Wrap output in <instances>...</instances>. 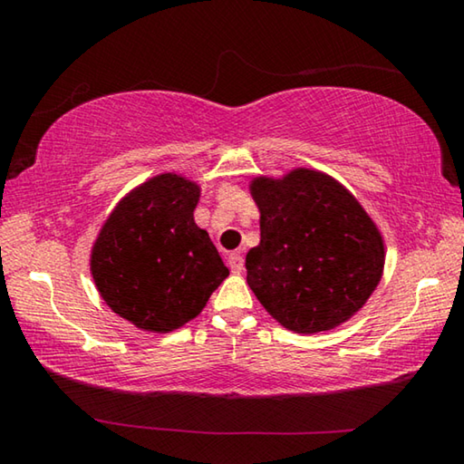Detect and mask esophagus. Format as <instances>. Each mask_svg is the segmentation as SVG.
<instances>
[{
    "label": "esophagus",
    "mask_w": 464,
    "mask_h": 464,
    "mask_svg": "<svg viewBox=\"0 0 464 464\" xmlns=\"http://www.w3.org/2000/svg\"><path fill=\"white\" fill-rule=\"evenodd\" d=\"M229 268L235 274H239L243 270V256L239 254V251H233V254H229Z\"/></svg>",
    "instance_id": "esophagus-1"
}]
</instances>
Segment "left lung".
Listing matches in <instances>:
<instances>
[{"label":"left lung","instance_id":"left-lung-1","mask_svg":"<svg viewBox=\"0 0 464 464\" xmlns=\"http://www.w3.org/2000/svg\"><path fill=\"white\" fill-rule=\"evenodd\" d=\"M260 246L246 257L264 309L296 334L334 329L362 309L381 282L384 243L360 202L332 176L296 168L254 178Z\"/></svg>","mask_w":464,"mask_h":464}]
</instances>
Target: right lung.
Returning a JSON list of instances; mask_svg holds the SVG:
<instances>
[{"instance_id":"right-lung-1","label":"right lung","mask_w":464,"mask_h":464,"mask_svg":"<svg viewBox=\"0 0 464 464\" xmlns=\"http://www.w3.org/2000/svg\"><path fill=\"white\" fill-rule=\"evenodd\" d=\"M200 188L161 174L116 204L92 247V276L116 315L168 334L204 309L229 276L208 233L194 223Z\"/></svg>"}]
</instances>
